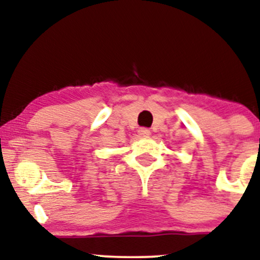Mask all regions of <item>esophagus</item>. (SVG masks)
<instances>
[{
    "mask_svg": "<svg viewBox=\"0 0 260 260\" xmlns=\"http://www.w3.org/2000/svg\"><path fill=\"white\" fill-rule=\"evenodd\" d=\"M139 136L142 137H148L149 134H150V129H148V128H140V129L138 131Z\"/></svg>",
    "mask_w": 260,
    "mask_h": 260,
    "instance_id": "34e87169",
    "label": "esophagus"
}]
</instances>
